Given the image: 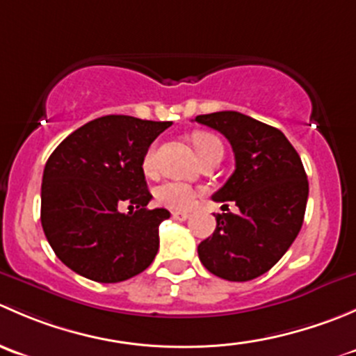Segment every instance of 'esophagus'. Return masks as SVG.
Instances as JSON below:
<instances>
[{
	"label": "esophagus",
	"instance_id": "34e87169",
	"mask_svg": "<svg viewBox=\"0 0 356 356\" xmlns=\"http://www.w3.org/2000/svg\"><path fill=\"white\" fill-rule=\"evenodd\" d=\"M172 217L175 218V220H188L189 217H191V213H188V211H181V210H175L172 211Z\"/></svg>",
	"mask_w": 356,
	"mask_h": 356
}]
</instances>
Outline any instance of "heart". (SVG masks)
<instances>
[{
    "label": "heart",
    "mask_w": 356,
    "mask_h": 356,
    "mask_svg": "<svg viewBox=\"0 0 356 356\" xmlns=\"http://www.w3.org/2000/svg\"><path fill=\"white\" fill-rule=\"evenodd\" d=\"M193 143H195V148L198 152L200 158L211 152L215 148H222V143L217 136L208 134V132H198L193 138ZM156 167V148L152 146L148 152L145 153V158H143V170L146 174H153ZM196 191L193 186L186 184V182L181 181H167L163 184H160L155 189V198L160 204H165L168 208H188L191 207L193 201L196 200Z\"/></svg>",
    "instance_id": "1"
}]
</instances>
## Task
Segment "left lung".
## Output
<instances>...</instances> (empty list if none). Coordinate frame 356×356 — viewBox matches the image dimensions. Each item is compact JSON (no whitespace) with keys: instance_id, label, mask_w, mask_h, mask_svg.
<instances>
[{"instance_id":"left-lung-1","label":"left lung","mask_w":356,"mask_h":356,"mask_svg":"<svg viewBox=\"0 0 356 356\" xmlns=\"http://www.w3.org/2000/svg\"><path fill=\"white\" fill-rule=\"evenodd\" d=\"M231 143L236 170L211 198L234 201L239 213H218L213 234L200 243L208 272L245 282L270 270L303 225L308 181L301 158L284 134L239 111L198 115ZM227 207V204H224Z\"/></svg>"}]
</instances>
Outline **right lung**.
<instances>
[{
    "mask_svg": "<svg viewBox=\"0 0 356 356\" xmlns=\"http://www.w3.org/2000/svg\"><path fill=\"white\" fill-rule=\"evenodd\" d=\"M170 122L106 115L63 139L48 158L41 186V224L56 257L82 277L120 282L155 260L158 225L143 170L149 145ZM131 203L129 214L118 204ZM136 210H134V207Z\"/></svg>",
    "mask_w": 356,
    "mask_h": 356,
    "instance_id": "right-lung-1",
    "label": "right lung"
}]
</instances>
